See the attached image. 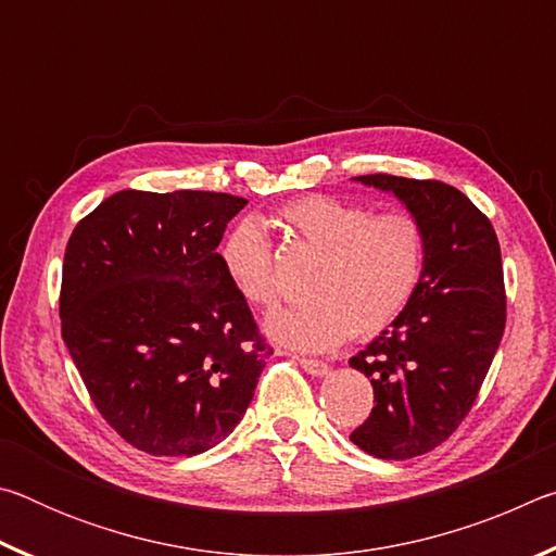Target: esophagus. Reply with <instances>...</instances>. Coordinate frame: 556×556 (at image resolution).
<instances>
[{
    "mask_svg": "<svg viewBox=\"0 0 556 556\" xmlns=\"http://www.w3.org/2000/svg\"><path fill=\"white\" fill-rule=\"evenodd\" d=\"M299 365L304 368L308 375H314V378H324V375H328V363L324 361H316V357H299Z\"/></svg>",
    "mask_w": 556,
    "mask_h": 556,
    "instance_id": "obj_1",
    "label": "esophagus"
}]
</instances>
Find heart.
<instances>
[{"mask_svg": "<svg viewBox=\"0 0 556 556\" xmlns=\"http://www.w3.org/2000/svg\"><path fill=\"white\" fill-rule=\"evenodd\" d=\"M279 223L321 252L308 294L314 299L267 318V333L299 351H328L348 336L375 338L407 312L427 267L429 240L417 215L375 213L363 203L312 193L289 201ZM220 265L232 287L255 306H275V250L257 220L225 235Z\"/></svg>", "mask_w": 556, "mask_h": 556, "instance_id": "heart-1", "label": "heart"}]
</instances>
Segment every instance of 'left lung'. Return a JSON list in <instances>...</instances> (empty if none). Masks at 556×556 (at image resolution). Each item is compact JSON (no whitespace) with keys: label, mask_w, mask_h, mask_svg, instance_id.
I'll return each instance as SVG.
<instances>
[{"label":"left lung","mask_w":556,"mask_h":556,"mask_svg":"<svg viewBox=\"0 0 556 556\" xmlns=\"http://www.w3.org/2000/svg\"><path fill=\"white\" fill-rule=\"evenodd\" d=\"M355 178L397 195L429 240L407 312L351 357L375 390L370 417L351 441L370 456L404 460L444 444L473 407L505 331L501 244L491 220L454 186L390 174Z\"/></svg>","instance_id":"1"}]
</instances>
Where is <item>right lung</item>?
<instances>
[{
    "mask_svg": "<svg viewBox=\"0 0 556 556\" xmlns=\"http://www.w3.org/2000/svg\"><path fill=\"white\" fill-rule=\"evenodd\" d=\"M248 201L117 191L68 240L61 336L102 419L152 456H195L242 419L275 353L220 265Z\"/></svg>",
    "mask_w": 556,
    "mask_h": 556,
    "instance_id": "obj_1",
    "label": "right lung"
}]
</instances>
